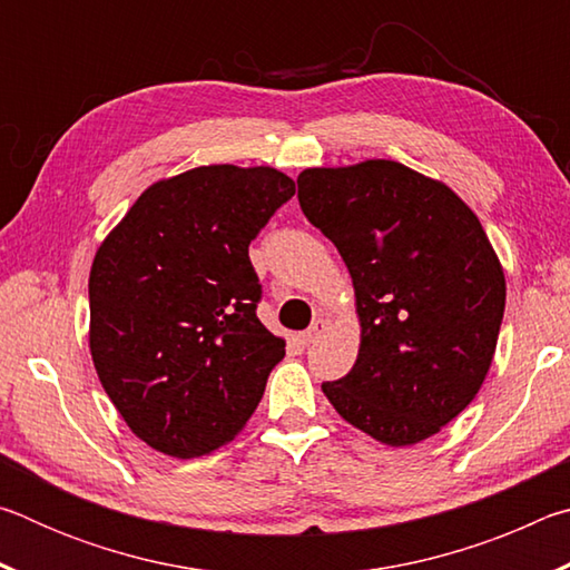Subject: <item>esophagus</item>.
Segmentation results:
<instances>
[{"instance_id": "34e87169", "label": "esophagus", "mask_w": 570, "mask_h": 570, "mask_svg": "<svg viewBox=\"0 0 570 570\" xmlns=\"http://www.w3.org/2000/svg\"><path fill=\"white\" fill-rule=\"evenodd\" d=\"M326 330H330V322L326 320H316L312 326H308V330L302 334V342L304 344H314V342H320L322 336L326 334Z\"/></svg>"}]
</instances>
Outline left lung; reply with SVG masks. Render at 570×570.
<instances>
[{
    "mask_svg": "<svg viewBox=\"0 0 570 570\" xmlns=\"http://www.w3.org/2000/svg\"><path fill=\"white\" fill-rule=\"evenodd\" d=\"M298 206L350 268L362 340L324 382L356 430L422 442L475 400L493 364L505 274L455 190L394 160L298 173Z\"/></svg>",
    "mask_w": 570,
    "mask_h": 570,
    "instance_id": "left-lung-1",
    "label": "left lung"
}]
</instances>
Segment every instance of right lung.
<instances>
[{"mask_svg": "<svg viewBox=\"0 0 570 570\" xmlns=\"http://www.w3.org/2000/svg\"><path fill=\"white\" fill-rule=\"evenodd\" d=\"M294 196L282 170L200 166L140 193L90 268V354L128 428L190 460L234 440L286 342L258 322L248 244Z\"/></svg>", "mask_w": 570, "mask_h": 570, "instance_id": "obj_1", "label": "right lung"}]
</instances>
